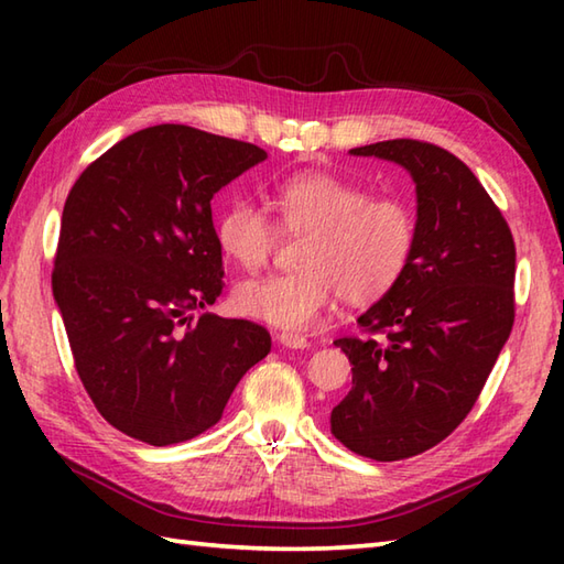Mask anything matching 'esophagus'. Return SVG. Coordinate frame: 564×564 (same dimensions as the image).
I'll return each mask as SVG.
<instances>
[{
  "instance_id": "obj_1",
  "label": "esophagus",
  "mask_w": 564,
  "mask_h": 564,
  "mask_svg": "<svg viewBox=\"0 0 564 564\" xmlns=\"http://www.w3.org/2000/svg\"><path fill=\"white\" fill-rule=\"evenodd\" d=\"M279 344L285 346V349H307L310 346V341L303 337V334H295V332H281Z\"/></svg>"
}]
</instances>
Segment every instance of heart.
Returning a JSON list of instances; mask_svg holds the SVG:
<instances>
[{"instance_id":"obj_1","label":"heart","mask_w":564,"mask_h":564,"mask_svg":"<svg viewBox=\"0 0 564 564\" xmlns=\"http://www.w3.org/2000/svg\"><path fill=\"white\" fill-rule=\"evenodd\" d=\"M281 230L307 235L301 271L237 283L235 307L279 329H307L344 295L364 305L402 279L416 242V218L398 196H370L364 184L329 172H297L269 191ZM227 257L259 269L273 254L279 227L257 203L237 198L218 220Z\"/></svg>"}]
</instances>
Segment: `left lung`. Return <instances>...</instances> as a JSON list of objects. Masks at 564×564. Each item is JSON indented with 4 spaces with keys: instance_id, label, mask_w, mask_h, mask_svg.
<instances>
[{
    "instance_id": "left-lung-1",
    "label": "left lung",
    "mask_w": 564,
    "mask_h": 564,
    "mask_svg": "<svg viewBox=\"0 0 564 564\" xmlns=\"http://www.w3.org/2000/svg\"><path fill=\"white\" fill-rule=\"evenodd\" d=\"M349 152L400 164L416 186L412 259L358 317L386 339L334 341L354 380L332 410V434L390 463L434 448L480 398L513 325L517 247L495 200L448 150L386 140Z\"/></svg>"
}]
</instances>
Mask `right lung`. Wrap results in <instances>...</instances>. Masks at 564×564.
<instances>
[{"label":"right lung","mask_w":564,"mask_h":564,"mask_svg":"<svg viewBox=\"0 0 564 564\" xmlns=\"http://www.w3.org/2000/svg\"><path fill=\"white\" fill-rule=\"evenodd\" d=\"M267 152L188 126L116 142L72 186L53 269L84 390L101 416L150 446L194 438L271 351L247 319L191 310L223 291L210 200Z\"/></svg>","instance_id":"add662e5"}]
</instances>
